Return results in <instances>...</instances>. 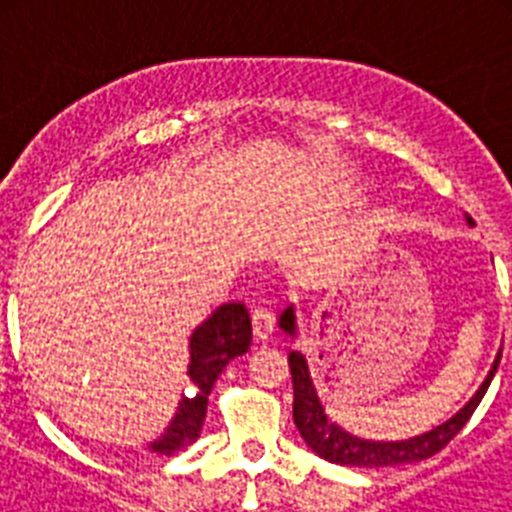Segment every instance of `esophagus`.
<instances>
[{
	"instance_id": "1",
	"label": "esophagus",
	"mask_w": 512,
	"mask_h": 512,
	"mask_svg": "<svg viewBox=\"0 0 512 512\" xmlns=\"http://www.w3.org/2000/svg\"><path fill=\"white\" fill-rule=\"evenodd\" d=\"M251 323L256 341H266L274 333V312H271V307H256L251 312Z\"/></svg>"
}]
</instances>
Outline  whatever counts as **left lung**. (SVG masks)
Masks as SVG:
<instances>
[{"mask_svg": "<svg viewBox=\"0 0 512 512\" xmlns=\"http://www.w3.org/2000/svg\"><path fill=\"white\" fill-rule=\"evenodd\" d=\"M467 223L472 225V217H467ZM279 328L287 333L289 338H297V315L295 305H287L279 315ZM500 364V354L492 361V369L487 372L485 382L479 384V390L464 402V408L456 410L449 420H443L441 425L431 428V431L420 433V436L402 438V441H369V438H359L354 433L343 431L341 425L325 415L323 402H320L318 390L312 384L310 366L302 351H289V372H292V387H295V402H292V418H295L297 431L305 438V443L312 451L323 459L341 464V467H392V464H413V461H423L428 456L438 454V451L456 436V433L467 425L477 405L485 397L487 387H490L492 377Z\"/></svg>", "mask_w": 512, "mask_h": 512, "instance_id": "1", "label": "left lung"}]
</instances>
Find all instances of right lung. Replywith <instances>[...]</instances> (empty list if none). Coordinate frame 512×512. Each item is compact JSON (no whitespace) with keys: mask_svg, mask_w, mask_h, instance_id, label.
<instances>
[{"mask_svg":"<svg viewBox=\"0 0 512 512\" xmlns=\"http://www.w3.org/2000/svg\"><path fill=\"white\" fill-rule=\"evenodd\" d=\"M251 348V318L243 302H225L202 320L189 336L187 377L194 395H184L176 405L174 418L156 441L148 443V451L158 456H171L200 438L207 415V397L212 384L223 374L230 359L243 356Z\"/></svg>","mask_w":512,"mask_h":512,"instance_id":"1","label":"right lung"}]
</instances>
